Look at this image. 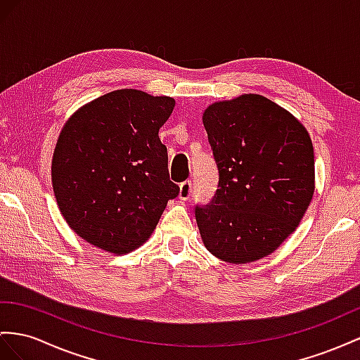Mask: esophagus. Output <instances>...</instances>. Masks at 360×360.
<instances>
[{
  "instance_id": "obj_1",
  "label": "esophagus",
  "mask_w": 360,
  "mask_h": 360,
  "mask_svg": "<svg viewBox=\"0 0 360 360\" xmlns=\"http://www.w3.org/2000/svg\"><path fill=\"white\" fill-rule=\"evenodd\" d=\"M178 196L181 200H188V198L191 196V181H186L181 184Z\"/></svg>"
}]
</instances>
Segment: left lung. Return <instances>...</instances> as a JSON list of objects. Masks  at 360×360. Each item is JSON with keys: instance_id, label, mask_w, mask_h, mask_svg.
I'll return each mask as SVG.
<instances>
[{"instance_id": "left-lung-1", "label": "left lung", "mask_w": 360, "mask_h": 360, "mask_svg": "<svg viewBox=\"0 0 360 360\" xmlns=\"http://www.w3.org/2000/svg\"><path fill=\"white\" fill-rule=\"evenodd\" d=\"M202 123L219 169L213 202L196 208L202 242L233 264L271 255L297 229L315 193L307 129L260 94L214 101Z\"/></svg>"}]
</instances>
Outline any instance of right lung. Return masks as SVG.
Wrapping results in <instances>:
<instances>
[{"label":"right lung","mask_w":360,"mask_h":360,"mask_svg":"<svg viewBox=\"0 0 360 360\" xmlns=\"http://www.w3.org/2000/svg\"><path fill=\"white\" fill-rule=\"evenodd\" d=\"M173 108L172 97L124 88L88 101L62 126L51 160L54 198L68 226L89 245L132 252L178 196L158 136Z\"/></svg>","instance_id":"obj_1"}]
</instances>
